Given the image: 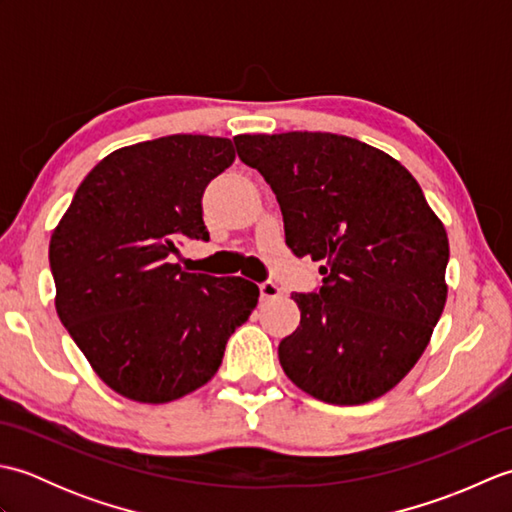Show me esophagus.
I'll list each match as a JSON object with an SVG mask.
<instances>
[{
	"mask_svg": "<svg viewBox=\"0 0 512 512\" xmlns=\"http://www.w3.org/2000/svg\"><path fill=\"white\" fill-rule=\"evenodd\" d=\"M281 295V288L273 281H264V284H259V297L262 301H270V299H277Z\"/></svg>",
	"mask_w": 512,
	"mask_h": 512,
	"instance_id": "34e87169",
	"label": "esophagus"
}]
</instances>
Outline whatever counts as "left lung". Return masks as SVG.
Instances as JSON below:
<instances>
[{"instance_id": "left-lung-1", "label": "left lung", "mask_w": 512, "mask_h": 512, "mask_svg": "<svg viewBox=\"0 0 512 512\" xmlns=\"http://www.w3.org/2000/svg\"><path fill=\"white\" fill-rule=\"evenodd\" d=\"M233 140L277 195L288 248L323 264L319 292L292 295L301 323L279 343L286 376L330 405L387 394L427 350L447 303L449 237L420 184L350 136Z\"/></svg>"}]
</instances>
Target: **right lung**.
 I'll return each mask as SVG.
<instances>
[{
    "mask_svg": "<svg viewBox=\"0 0 512 512\" xmlns=\"http://www.w3.org/2000/svg\"><path fill=\"white\" fill-rule=\"evenodd\" d=\"M228 138L173 134L112 151L76 189L50 237L54 306L107 387L171 402L215 376L259 288L184 273L176 239H209L202 193L231 167Z\"/></svg>",
    "mask_w": 512,
    "mask_h": 512,
    "instance_id": "1",
    "label": "right lung"
}]
</instances>
